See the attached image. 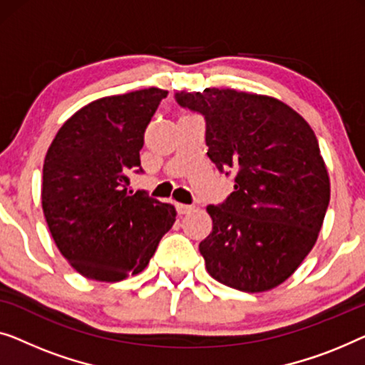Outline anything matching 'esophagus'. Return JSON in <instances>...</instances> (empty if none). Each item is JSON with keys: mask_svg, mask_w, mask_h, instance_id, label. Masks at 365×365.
Wrapping results in <instances>:
<instances>
[{"mask_svg": "<svg viewBox=\"0 0 365 365\" xmlns=\"http://www.w3.org/2000/svg\"><path fill=\"white\" fill-rule=\"evenodd\" d=\"M175 207H177V212H178V215H180V217H183V215H188L190 212H192V207H190V205L177 203Z\"/></svg>", "mask_w": 365, "mask_h": 365, "instance_id": "obj_1", "label": "esophagus"}]
</instances>
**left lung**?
<instances>
[{"instance_id":"1","label":"left lung","mask_w":365,"mask_h":365,"mask_svg":"<svg viewBox=\"0 0 365 365\" xmlns=\"http://www.w3.org/2000/svg\"><path fill=\"white\" fill-rule=\"evenodd\" d=\"M175 101L203 117L207 155L235 182L207 208L213 230L198 246L207 271L245 292L273 289L312 250L329 205L314 132L273 97L205 89L175 92Z\"/></svg>"}]
</instances>
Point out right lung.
<instances>
[{
	"instance_id": "obj_1",
	"label": "right lung",
	"mask_w": 365,
	"mask_h": 365,
	"mask_svg": "<svg viewBox=\"0 0 365 365\" xmlns=\"http://www.w3.org/2000/svg\"><path fill=\"white\" fill-rule=\"evenodd\" d=\"M167 94L148 87L91 102L64 122L46 153V222L61 255L86 278L140 273L175 222L173 205L127 188L130 173H143V132Z\"/></svg>"
}]
</instances>
